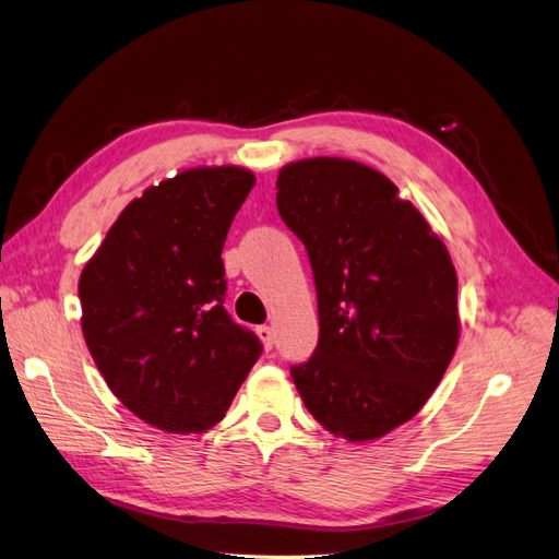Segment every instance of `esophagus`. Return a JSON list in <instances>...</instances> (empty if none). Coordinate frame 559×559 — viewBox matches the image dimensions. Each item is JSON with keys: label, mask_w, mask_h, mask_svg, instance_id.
I'll return each instance as SVG.
<instances>
[{"label": "esophagus", "mask_w": 559, "mask_h": 559, "mask_svg": "<svg viewBox=\"0 0 559 559\" xmlns=\"http://www.w3.org/2000/svg\"><path fill=\"white\" fill-rule=\"evenodd\" d=\"M255 334H259V338H261V343L265 345V348L270 350L275 345V329L273 326H267V324H263V326H259L255 329Z\"/></svg>", "instance_id": "obj_1"}]
</instances>
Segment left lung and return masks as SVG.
Segmentation results:
<instances>
[{
	"mask_svg": "<svg viewBox=\"0 0 559 559\" xmlns=\"http://www.w3.org/2000/svg\"><path fill=\"white\" fill-rule=\"evenodd\" d=\"M282 221L306 245L320 343L292 376L312 418L371 442L414 418L456 353L459 280L440 235L367 164L308 157L277 176Z\"/></svg>",
	"mask_w": 559,
	"mask_h": 559,
	"instance_id": "obj_1",
	"label": "left lung"
}]
</instances>
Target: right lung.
I'll return each instance as SVG.
<instances>
[{"label": "right lung", "mask_w": 559, "mask_h": 559, "mask_svg": "<svg viewBox=\"0 0 559 559\" xmlns=\"http://www.w3.org/2000/svg\"><path fill=\"white\" fill-rule=\"evenodd\" d=\"M255 176L192 167L131 200L80 277L82 334L131 414L174 435L228 412L261 343L223 304L221 251Z\"/></svg>", "instance_id": "obj_1"}]
</instances>
